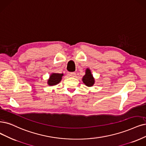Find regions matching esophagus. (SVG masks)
<instances>
[{
    "label": "esophagus",
    "mask_w": 146,
    "mask_h": 146,
    "mask_svg": "<svg viewBox=\"0 0 146 146\" xmlns=\"http://www.w3.org/2000/svg\"><path fill=\"white\" fill-rule=\"evenodd\" d=\"M69 76H70V77H72V78H74L75 76H76V74L75 73H74V72H73V73H69Z\"/></svg>",
    "instance_id": "esophagus-1"
}]
</instances>
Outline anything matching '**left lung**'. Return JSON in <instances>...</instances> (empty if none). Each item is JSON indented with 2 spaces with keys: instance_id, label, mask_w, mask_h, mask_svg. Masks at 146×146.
<instances>
[{
  "instance_id": "left-lung-1",
  "label": "left lung",
  "mask_w": 146,
  "mask_h": 146,
  "mask_svg": "<svg viewBox=\"0 0 146 146\" xmlns=\"http://www.w3.org/2000/svg\"><path fill=\"white\" fill-rule=\"evenodd\" d=\"M82 81L87 87H92L95 82L94 78L88 68L85 70V74L82 78Z\"/></svg>"
}]
</instances>
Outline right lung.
<instances>
[{
	"instance_id": "add662e5",
	"label": "right lung",
	"mask_w": 146,
	"mask_h": 146,
	"mask_svg": "<svg viewBox=\"0 0 146 146\" xmlns=\"http://www.w3.org/2000/svg\"><path fill=\"white\" fill-rule=\"evenodd\" d=\"M63 74L53 73L50 74L49 79L47 80V84L50 86L56 85L61 82Z\"/></svg>"
}]
</instances>
